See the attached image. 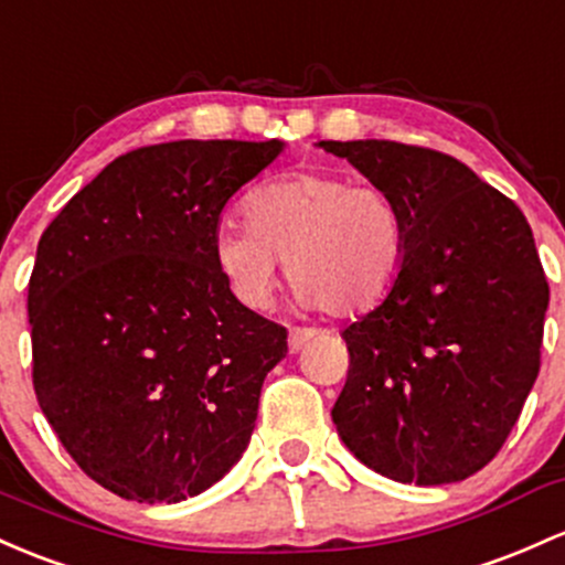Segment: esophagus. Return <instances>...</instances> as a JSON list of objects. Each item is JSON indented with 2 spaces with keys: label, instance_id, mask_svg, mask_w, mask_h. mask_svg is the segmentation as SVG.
Returning <instances> with one entry per match:
<instances>
[{
  "label": "esophagus",
  "instance_id": "obj_1",
  "mask_svg": "<svg viewBox=\"0 0 565 565\" xmlns=\"http://www.w3.org/2000/svg\"><path fill=\"white\" fill-rule=\"evenodd\" d=\"M316 334V330H311V327H295V330H289V351H300L302 345L308 343Z\"/></svg>",
  "mask_w": 565,
  "mask_h": 565
}]
</instances>
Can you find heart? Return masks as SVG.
Returning a JSON list of instances; mask_svg holds the SVG:
<instances>
[{
	"mask_svg": "<svg viewBox=\"0 0 565 565\" xmlns=\"http://www.w3.org/2000/svg\"><path fill=\"white\" fill-rule=\"evenodd\" d=\"M405 249L407 222L392 192L324 171L263 184L246 201V225L216 233V263L241 300L268 306L287 263L300 300L332 316L375 308L392 292Z\"/></svg>",
	"mask_w": 565,
	"mask_h": 565,
	"instance_id": "obj_1",
	"label": "heart"
}]
</instances>
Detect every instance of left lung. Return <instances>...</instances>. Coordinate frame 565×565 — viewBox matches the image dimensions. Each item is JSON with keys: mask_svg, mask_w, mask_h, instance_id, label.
<instances>
[{"mask_svg": "<svg viewBox=\"0 0 565 565\" xmlns=\"http://www.w3.org/2000/svg\"><path fill=\"white\" fill-rule=\"evenodd\" d=\"M388 190L407 222L399 276L343 330L340 439L396 482L480 472L542 364L550 287L523 212L450 154L399 141H319Z\"/></svg>", "mask_w": 565, "mask_h": 565, "instance_id": "obj_1", "label": "left lung"}]
</instances>
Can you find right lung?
Masks as SVG:
<instances>
[{"mask_svg":"<svg viewBox=\"0 0 565 565\" xmlns=\"http://www.w3.org/2000/svg\"><path fill=\"white\" fill-rule=\"evenodd\" d=\"M284 141L120 154L42 233L29 281L34 394L77 467L145 504L203 493L249 445L287 330L216 263L227 201Z\"/></svg>","mask_w":565,"mask_h":565,"instance_id":"1","label":"right lung"}]
</instances>
